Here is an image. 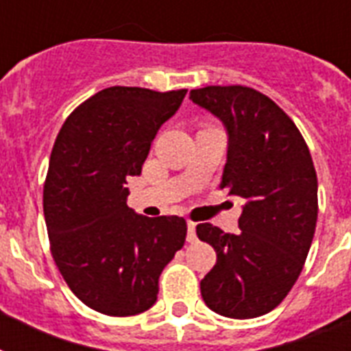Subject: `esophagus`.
Segmentation results:
<instances>
[{
	"label": "esophagus",
	"instance_id": "1",
	"mask_svg": "<svg viewBox=\"0 0 351 351\" xmlns=\"http://www.w3.org/2000/svg\"><path fill=\"white\" fill-rule=\"evenodd\" d=\"M187 241L195 243L196 241V223L195 221H187Z\"/></svg>",
	"mask_w": 351,
	"mask_h": 351
}]
</instances>
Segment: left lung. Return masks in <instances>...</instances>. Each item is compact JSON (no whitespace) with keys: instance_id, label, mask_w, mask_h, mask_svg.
Returning a JSON list of instances; mask_svg holds the SVG:
<instances>
[{"instance_id":"1","label":"left lung","mask_w":351,"mask_h":351,"mask_svg":"<svg viewBox=\"0 0 351 351\" xmlns=\"http://www.w3.org/2000/svg\"><path fill=\"white\" fill-rule=\"evenodd\" d=\"M189 97L227 128L220 189L245 202L238 234L196 227L218 256L202 298L225 317H259L287 298L308 256L319 209L314 162L292 119L254 88L205 86Z\"/></svg>"}]
</instances>
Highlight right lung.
<instances>
[{
  "label": "right lung",
  "mask_w": 351,
  "mask_h": 351,
  "mask_svg": "<svg viewBox=\"0 0 351 351\" xmlns=\"http://www.w3.org/2000/svg\"><path fill=\"white\" fill-rule=\"evenodd\" d=\"M187 90H101L70 113L50 155L43 210L66 285L101 314L151 308L158 278L185 243L180 216L147 218L128 207V176L141 175L156 131Z\"/></svg>",
  "instance_id": "obj_1"
}]
</instances>
